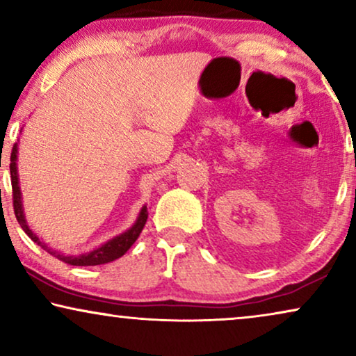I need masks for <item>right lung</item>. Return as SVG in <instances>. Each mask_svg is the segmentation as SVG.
<instances>
[{
    "instance_id": "add662e5",
    "label": "right lung",
    "mask_w": 356,
    "mask_h": 356,
    "mask_svg": "<svg viewBox=\"0 0 356 356\" xmlns=\"http://www.w3.org/2000/svg\"><path fill=\"white\" fill-rule=\"evenodd\" d=\"M16 160H17V144L13 145L11 150V163H9V172H11V186H13V207H14V213H16V218L19 222V225L22 227V230L26 232V235L31 238L32 241H35L38 246L43 248L47 252H50L51 256L58 257V259L66 262V264L71 266H100V264H106V262H111L115 259H118L124 254L126 251L129 250L131 246L134 245V241L138 240V236L143 232V228L147 222V207H143L140 211L138 220L129 230H126L121 235L115 236L113 240L106 241L105 245H102L97 250L86 252V254L81 256H65L61 252L53 251L50 248H47L45 243H42L38 240V236L33 233L31 228L27 227L26 218H24V212H22V202H21V189H19V178H17V167H16Z\"/></svg>"
}]
</instances>
